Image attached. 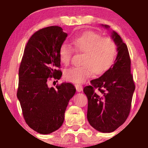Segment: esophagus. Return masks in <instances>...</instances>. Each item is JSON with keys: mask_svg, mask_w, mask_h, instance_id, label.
Segmentation results:
<instances>
[{"mask_svg": "<svg viewBox=\"0 0 148 148\" xmlns=\"http://www.w3.org/2000/svg\"><path fill=\"white\" fill-rule=\"evenodd\" d=\"M75 87H76V91L77 92L82 91V90H83V87H82V85H80V84H75Z\"/></svg>", "mask_w": 148, "mask_h": 148, "instance_id": "esophagus-1", "label": "esophagus"}]
</instances>
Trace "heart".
<instances>
[{"instance_id": "obj_1", "label": "heart", "mask_w": 148, "mask_h": 148, "mask_svg": "<svg viewBox=\"0 0 148 148\" xmlns=\"http://www.w3.org/2000/svg\"><path fill=\"white\" fill-rule=\"evenodd\" d=\"M71 43L75 49L84 53L81 64L67 69L64 77L69 82L81 84L91 76L92 72L101 74L107 71L116 56V47L114 40L109 37H102L92 31L84 32L72 37ZM74 49L70 45L62 44L59 49V59L62 64L68 65L71 61Z\"/></svg>"}]
</instances>
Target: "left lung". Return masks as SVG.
Here are the masks:
<instances>
[{
  "label": "left lung",
  "instance_id": "left-lung-1",
  "mask_svg": "<svg viewBox=\"0 0 148 148\" xmlns=\"http://www.w3.org/2000/svg\"><path fill=\"white\" fill-rule=\"evenodd\" d=\"M102 25L110 28L107 25ZM112 38L117 50L114 64L84 89L88 99L87 119L94 129L102 132H113L126 121L135 89L127 45L116 32H112Z\"/></svg>",
  "mask_w": 148,
  "mask_h": 148
}]
</instances>
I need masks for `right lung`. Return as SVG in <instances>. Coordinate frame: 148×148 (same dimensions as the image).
<instances>
[{"label":"right lung","mask_w":148,"mask_h":148,"mask_svg":"<svg viewBox=\"0 0 148 148\" xmlns=\"http://www.w3.org/2000/svg\"><path fill=\"white\" fill-rule=\"evenodd\" d=\"M66 36L59 26L40 29L29 40L20 64L17 97L26 123L40 134H50L61 127L76 92L71 83L56 89L47 86L49 80L62 76L59 49Z\"/></svg>","instance_id":"1"}]
</instances>
